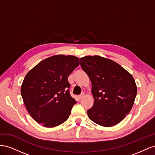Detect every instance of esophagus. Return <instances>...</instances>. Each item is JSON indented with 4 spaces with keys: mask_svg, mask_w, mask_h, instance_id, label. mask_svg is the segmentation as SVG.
<instances>
[{
    "mask_svg": "<svg viewBox=\"0 0 155 155\" xmlns=\"http://www.w3.org/2000/svg\"><path fill=\"white\" fill-rule=\"evenodd\" d=\"M84 96H85V94H84V93H82L81 95H79V96H78V98H79V100H81V98H82V97H83Z\"/></svg>",
    "mask_w": 155,
    "mask_h": 155,
    "instance_id": "esophagus-1",
    "label": "esophagus"
}]
</instances>
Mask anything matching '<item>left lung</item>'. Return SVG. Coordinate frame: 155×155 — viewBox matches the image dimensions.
I'll list each match as a JSON object with an SVG mask.
<instances>
[{
	"instance_id": "left-lung-1",
	"label": "left lung",
	"mask_w": 155,
	"mask_h": 155,
	"mask_svg": "<svg viewBox=\"0 0 155 155\" xmlns=\"http://www.w3.org/2000/svg\"><path fill=\"white\" fill-rule=\"evenodd\" d=\"M80 64L91 81L94 98L87 110L88 118L104 127L119 124L129 113L137 96L133 76L114 61L99 55L81 58Z\"/></svg>"
}]
</instances>
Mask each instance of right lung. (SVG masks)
<instances>
[{
    "mask_svg": "<svg viewBox=\"0 0 155 155\" xmlns=\"http://www.w3.org/2000/svg\"><path fill=\"white\" fill-rule=\"evenodd\" d=\"M79 64L76 56L56 55L43 60L27 73L21 96L36 122L54 127L68 118L76 101L70 94L68 78Z\"/></svg>",
    "mask_w": 155,
    "mask_h": 155,
    "instance_id": "obj_1",
    "label": "right lung"
}]
</instances>
